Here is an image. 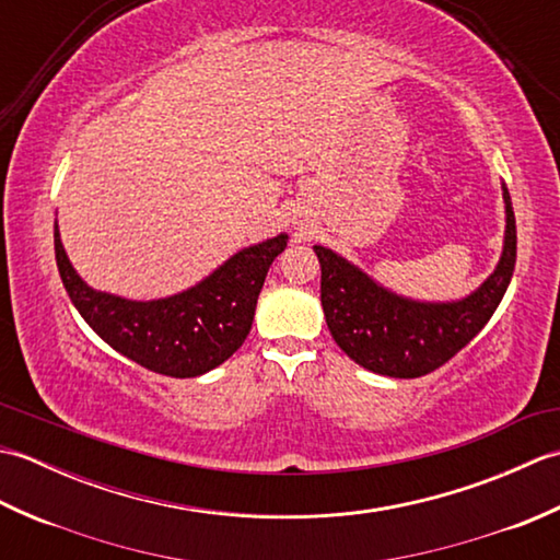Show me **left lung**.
I'll return each instance as SVG.
<instances>
[{
	"mask_svg": "<svg viewBox=\"0 0 560 560\" xmlns=\"http://www.w3.org/2000/svg\"><path fill=\"white\" fill-rule=\"evenodd\" d=\"M503 205L501 259L479 289L457 301H416L395 293L335 249L313 245L323 269L319 301L339 349L377 375L421 377L467 347L495 313L515 271L517 231L505 183Z\"/></svg>",
	"mask_w": 560,
	"mask_h": 560,
	"instance_id": "8db88e82",
	"label": "left lung"
}]
</instances>
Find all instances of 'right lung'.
I'll list each match as a JSON object with an SVG mask.
<instances>
[{
  "label": "right lung",
  "instance_id": "1",
  "mask_svg": "<svg viewBox=\"0 0 560 560\" xmlns=\"http://www.w3.org/2000/svg\"><path fill=\"white\" fill-rule=\"evenodd\" d=\"M289 233L237 249L235 255L180 293L132 301L96 291L67 257L55 221V257L79 315L125 359L171 377H197L229 361L253 327L259 291Z\"/></svg>",
  "mask_w": 560,
  "mask_h": 560
}]
</instances>
